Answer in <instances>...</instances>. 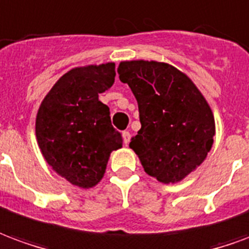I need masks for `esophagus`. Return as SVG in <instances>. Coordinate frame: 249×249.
<instances>
[{
	"label": "esophagus",
	"mask_w": 249,
	"mask_h": 249,
	"mask_svg": "<svg viewBox=\"0 0 249 249\" xmlns=\"http://www.w3.org/2000/svg\"><path fill=\"white\" fill-rule=\"evenodd\" d=\"M123 139H124L125 145H128L130 141V133L128 132V130H124V132H123Z\"/></svg>",
	"instance_id": "obj_1"
}]
</instances>
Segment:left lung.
I'll return each mask as SVG.
<instances>
[{
  "label": "left lung",
  "instance_id": "left-lung-1",
  "mask_svg": "<svg viewBox=\"0 0 249 249\" xmlns=\"http://www.w3.org/2000/svg\"><path fill=\"white\" fill-rule=\"evenodd\" d=\"M117 71L139 104L141 129L129 146L149 176L181 181L205 160L214 136L213 113L192 80L157 61H123Z\"/></svg>",
  "mask_w": 249,
  "mask_h": 249
}]
</instances>
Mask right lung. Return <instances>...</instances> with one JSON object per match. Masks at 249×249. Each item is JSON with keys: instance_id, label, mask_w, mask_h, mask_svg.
Instances as JSON below:
<instances>
[{"instance_id": "add662e5", "label": "right lung", "mask_w": 249, "mask_h": 249, "mask_svg": "<svg viewBox=\"0 0 249 249\" xmlns=\"http://www.w3.org/2000/svg\"><path fill=\"white\" fill-rule=\"evenodd\" d=\"M113 62L74 68L46 94L36 119V137L46 162L73 185L92 188L103 178L123 137L98 100L113 85Z\"/></svg>"}]
</instances>
